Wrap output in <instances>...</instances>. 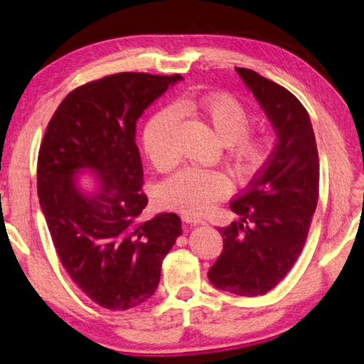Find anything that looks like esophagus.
<instances>
[{
	"instance_id": "esophagus-1",
	"label": "esophagus",
	"mask_w": 364,
	"mask_h": 364,
	"mask_svg": "<svg viewBox=\"0 0 364 364\" xmlns=\"http://www.w3.org/2000/svg\"><path fill=\"white\" fill-rule=\"evenodd\" d=\"M181 219H183V222H186V223H191V225H203V219H197V218H192V215H189V214H184V215H181Z\"/></svg>"
}]
</instances>
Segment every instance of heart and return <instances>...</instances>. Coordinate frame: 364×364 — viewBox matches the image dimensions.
Segmentation results:
<instances>
[{"label": "heart", "instance_id": "heart-1", "mask_svg": "<svg viewBox=\"0 0 364 364\" xmlns=\"http://www.w3.org/2000/svg\"><path fill=\"white\" fill-rule=\"evenodd\" d=\"M180 114L196 115L210 127L227 146V156L241 175H255L267 164L274 141L266 133H249L253 114L227 94H211L197 100H181L175 107L158 111L146 122L142 134L145 153L153 166L168 170L178 161L175 133ZM230 184L220 172L183 168L161 184L159 203L183 214L198 215L228 194Z\"/></svg>", "mask_w": 364, "mask_h": 364}]
</instances>
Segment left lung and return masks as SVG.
<instances>
[{"mask_svg": "<svg viewBox=\"0 0 364 364\" xmlns=\"http://www.w3.org/2000/svg\"><path fill=\"white\" fill-rule=\"evenodd\" d=\"M241 76L277 133L267 164L230 203L239 220L219 228L223 252L210 282L236 296H262L304 250L319 197V156L310 115L288 89L249 68Z\"/></svg>", "mask_w": 364, "mask_h": 364, "instance_id": "1", "label": "left lung"}]
</instances>
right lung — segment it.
Listing matches in <instances>:
<instances>
[{"instance_id": "1", "label": "right lung", "mask_w": 364, "mask_h": 364, "mask_svg": "<svg viewBox=\"0 0 364 364\" xmlns=\"http://www.w3.org/2000/svg\"><path fill=\"white\" fill-rule=\"evenodd\" d=\"M181 75L115 73L68 94L46 127L37 158V192L59 259L100 306L125 311L156 291L162 261L181 219L141 220L149 198L136 122ZM89 168L99 189L84 195L75 173Z\"/></svg>"}]
</instances>
